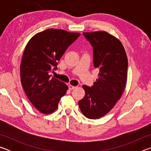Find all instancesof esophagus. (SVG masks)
<instances>
[{"instance_id": "esophagus-1", "label": "esophagus", "mask_w": 151, "mask_h": 151, "mask_svg": "<svg viewBox=\"0 0 151 151\" xmlns=\"http://www.w3.org/2000/svg\"><path fill=\"white\" fill-rule=\"evenodd\" d=\"M76 86H73V85H68V88L70 89V90H73V89H75V88H76Z\"/></svg>"}]
</instances>
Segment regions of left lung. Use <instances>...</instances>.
<instances>
[{"instance_id":"left-lung-1","label":"left lung","mask_w":151,"mask_h":151,"mask_svg":"<svg viewBox=\"0 0 151 151\" xmlns=\"http://www.w3.org/2000/svg\"><path fill=\"white\" fill-rule=\"evenodd\" d=\"M83 35L93 47V64L99 73L93 86H83L85 96L78 106L86 117L97 119L108 113L121 99L127 83V56L121 41L108 32Z\"/></svg>"}]
</instances>
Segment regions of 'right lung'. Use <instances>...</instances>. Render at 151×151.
I'll list each match as a JSON object with an SVG mask.
<instances>
[{
  "label": "right lung",
  "instance_id": "1",
  "mask_svg": "<svg viewBox=\"0 0 151 151\" xmlns=\"http://www.w3.org/2000/svg\"><path fill=\"white\" fill-rule=\"evenodd\" d=\"M80 33L49 29L37 33L25 48L20 64L21 84L28 99L38 111L50 114L68 90L65 83L49 74Z\"/></svg>",
  "mask_w": 151,
  "mask_h": 151
}]
</instances>
